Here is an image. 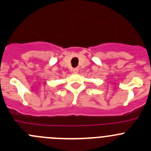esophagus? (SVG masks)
Instances as JSON below:
<instances>
[{"mask_svg":"<svg viewBox=\"0 0 151 151\" xmlns=\"http://www.w3.org/2000/svg\"><path fill=\"white\" fill-rule=\"evenodd\" d=\"M78 71H79V68H74V69H73V72H74V73H78Z\"/></svg>","mask_w":151,"mask_h":151,"instance_id":"esophagus-1","label":"esophagus"}]
</instances>
